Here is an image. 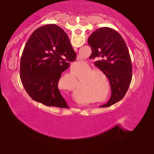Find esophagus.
Listing matches in <instances>:
<instances>
[{
  "label": "esophagus",
  "mask_w": 154,
  "mask_h": 154,
  "mask_svg": "<svg viewBox=\"0 0 154 154\" xmlns=\"http://www.w3.org/2000/svg\"><path fill=\"white\" fill-rule=\"evenodd\" d=\"M74 50H75V51H77V48H74Z\"/></svg>",
  "instance_id": "34e87169"
}]
</instances>
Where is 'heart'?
<instances>
[{"label":"heart","mask_w":154,"mask_h":154,"mask_svg":"<svg viewBox=\"0 0 154 154\" xmlns=\"http://www.w3.org/2000/svg\"><path fill=\"white\" fill-rule=\"evenodd\" d=\"M75 66H76L77 67H82L83 65V64H81L80 63H78V62H77L76 64H75ZM98 72H100V71H92V72H90L89 74L88 75V77H90L91 76H92V75H93V76L92 77L91 76V78H90V83H93V82H94V75H95V74H96V73H98Z\"/></svg>","instance_id":"obj_1"}]
</instances>
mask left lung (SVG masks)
<instances>
[{
	"label": "left lung",
	"mask_w": 154,
	"mask_h": 154,
	"mask_svg": "<svg viewBox=\"0 0 154 154\" xmlns=\"http://www.w3.org/2000/svg\"><path fill=\"white\" fill-rule=\"evenodd\" d=\"M92 49L90 58L98 59L94 63L103 72L111 84V95L107 107L124 97L132 80V62L128 49L122 36L112 28L103 27L95 30L88 38Z\"/></svg>",
	"instance_id": "8db88e82"
}]
</instances>
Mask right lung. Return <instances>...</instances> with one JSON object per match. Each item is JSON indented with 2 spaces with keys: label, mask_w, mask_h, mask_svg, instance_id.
Segmentation results:
<instances>
[{
  "label": "right lung",
  "mask_w": 154,
  "mask_h": 154,
  "mask_svg": "<svg viewBox=\"0 0 154 154\" xmlns=\"http://www.w3.org/2000/svg\"><path fill=\"white\" fill-rule=\"evenodd\" d=\"M77 55L66 33L55 24L37 28L26 43L20 76L30 98L49 106L69 108L58 90L61 74Z\"/></svg>",
  "instance_id": "1"
}]
</instances>
